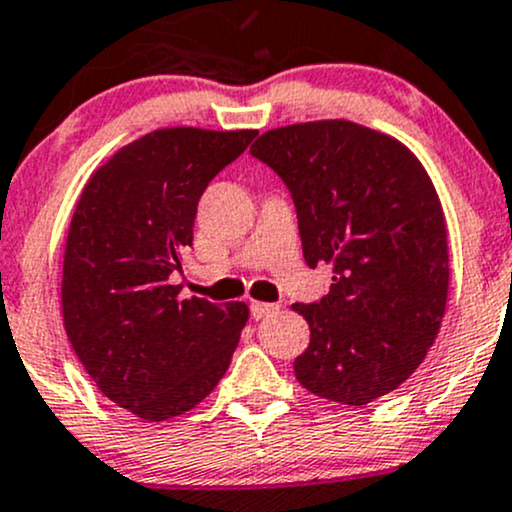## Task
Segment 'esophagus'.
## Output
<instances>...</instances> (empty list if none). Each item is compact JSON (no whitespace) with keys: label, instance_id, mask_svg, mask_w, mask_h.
Here are the masks:
<instances>
[{"label":"esophagus","instance_id":"obj_1","mask_svg":"<svg viewBox=\"0 0 512 512\" xmlns=\"http://www.w3.org/2000/svg\"><path fill=\"white\" fill-rule=\"evenodd\" d=\"M278 312V304H271V302H251V317L256 321L268 317V314Z\"/></svg>","mask_w":512,"mask_h":512}]
</instances>
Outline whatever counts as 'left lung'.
Returning a JSON list of instances; mask_svg holds the SVG:
<instances>
[{
  "instance_id": "obj_1",
  "label": "left lung",
  "mask_w": 512,
  "mask_h": 512,
  "mask_svg": "<svg viewBox=\"0 0 512 512\" xmlns=\"http://www.w3.org/2000/svg\"><path fill=\"white\" fill-rule=\"evenodd\" d=\"M251 154L290 188L307 266L333 268L329 295L292 304L312 333L297 382L348 406L394 392L433 346L450 285L428 171L399 140L350 120L268 130Z\"/></svg>"
}]
</instances>
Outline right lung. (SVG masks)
I'll use <instances>...</instances> for the list:
<instances>
[{"instance_id": "1", "label": "right lung", "mask_w": 512, "mask_h": 512, "mask_svg": "<svg viewBox=\"0 0 512 512\" xmlns=\"http://www.w3.org/2000/svg\"><path fill=\"white\" fill-rule=\"evenodd\" d=\"M256 130L162 128L118 149L74 208L62 266V317L96 387L145 421L191 411L227 372L244 302L179 300L181 254L198 200Z\"/></svg>"}]
</instances>
